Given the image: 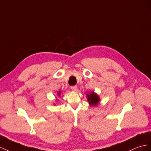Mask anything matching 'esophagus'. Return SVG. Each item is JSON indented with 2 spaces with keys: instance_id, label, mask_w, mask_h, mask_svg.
<instances>
[{
  "instance_id": "34e87169",
  "label": "esophagus",
  "mask_w": 151,
  "mask_h": 151,
  "mask_svg": "<svg viewBox=\"0 0 151 151\" xmlns=\"http://www.w3.org/2000/svg\"><path fill=\"white\" fill-rule=\"evenodd\" d=\"M71 88L73 90H74V91H76V90H77V86H76V85L71 86Z\"/></svg>"
}]
</instances>
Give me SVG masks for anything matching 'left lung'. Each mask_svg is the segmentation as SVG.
I'll return each instance as SVG.
<instances>
[{
    "label": "left lung",
    "mask_w": 151,
    "mask_h": 151,
    "mask_svg": "<svg viewBox=\"0 0 151 151\" xmlns=\"http://www.w3.org/2000/svg\"><path fill=\"white\" fill-rule=\"evenodd\" d=\"M87 97L89 104L92 106H96L100 101L99 97L94 92H92L90 94H87Z\"/></svg>",
    "instance_id": "8db88e82"
}]
</instances>
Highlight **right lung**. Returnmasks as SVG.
<instances>
[{
  "label": "right lung",
  "mask_w": 151,
  "mask_h": 151,
  "mask_svg": "<svg viewBox=\"0 0 151 151\" xmlns=\"http://www.w3.org/2000/svg\"><path fill=\"white\" fill-rule=\"evenodd\" d=\"M60 94H61V91H59V92H58V95H59H59Z\"/></svg>",
  "instance_id": "add662e5"
}]
</instances>
